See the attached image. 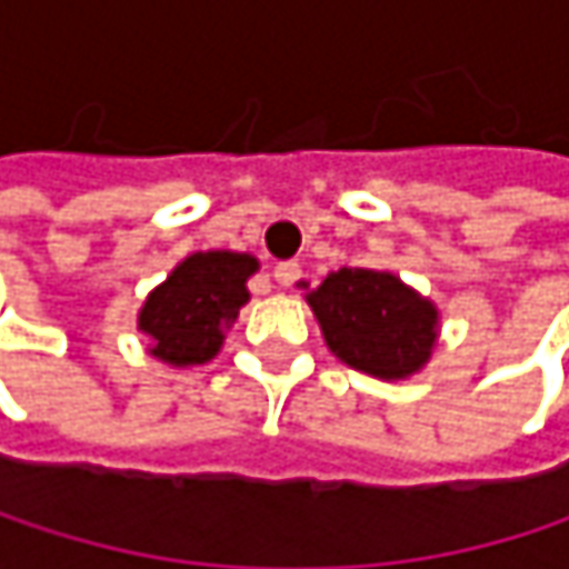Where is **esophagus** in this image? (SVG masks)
Wrapping results in <instances>:
<instances>
[{
  "label": "esophagus",
  "mask_w": 569,
  "mask_h": 569,
  "mask_svg": "<svg viewBox=\"0 0 569 569\" xmlns=\"http://www.w3.org/2000/svg\"><path fill=\"white\" fill-rule=\"evenodd\" d=\"M299 277H302V270H299V263H296V260H283V263H277V267H273V280H277L280 286H292Z\"/></svg>",
  "instance_id": "34e87169"
}]
</instances>
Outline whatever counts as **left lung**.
<instances>
[{
    "mask_svg": "<svg viewBox=\"0 0 569 569\" xmlns=\"http://www.w3.org/2000/svg\"><path fill=\"white\" fill-rule=\"evenodd\" d=\"M306 299L329 349L359 372L405 379L431 356L438 312L392 273L342 267Z\"/></svg>",
    "mask_w": 569,
    "mask_h": 569,
    "instance_id": "obj_1",
    "label": "left lung"
}]
</instances>
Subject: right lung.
<instances>
[{"label":"right lung","instance_id":"1","mask_svg":"<svg viewBox=\"0 0 569 569\" xmlns=\"http://www.w3.org/2000/svg\"><path fill=\"white\" fill-rule=\"evenodd\" d=\"M253 273L257 260L247 253L217 250L187 257L141 309L138 326L154 339L151 352L171 366H200L213 359L223 329L250 299L247 277Z\"/></svg>","mask_w":569,"mask_h":569}]
</instances>
